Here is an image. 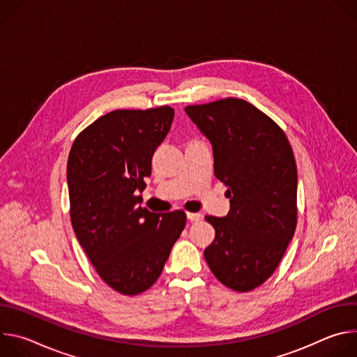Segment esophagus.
Segmentation results:
<instances>
[{
    "instance_id": "obj_1",
    "label": "esophagus",
    "mask_w": 357,
    "mask_h": 357,
    "mask_svg": "<svg viewBox=\"0 0 357 357\" xmlns=\"http://www.w3.org/2000/svg\"><path fill=\"white\" fill-rule=\"evenodd\" d=\"M186 218H188V220H190V222H199V220L202 219V215H200V213L188 212V213H186Z\"/></svg>"
}]
</instances>
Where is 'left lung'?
I'll return each instance as SVG.
<instances>
[{
	"label": "left lung",
	"instance_id": "8db88e82",
	"mask_svg": "<svg viewBox=\"0 0 357 357\" xmlns=\"http://www.w3.org/2000/svg\"><path fill=\"white\" fill-rule=\"evenodd\" d=\"M213 149L215 176L227 186L230 211L206 216L216 236L205 260L226 287L245 292L267 281L296 227L298 174L284 131L241 98L188 106Z\"/></svg>",
	"mask_w": 357,
	"mask_h": 357
}]
</instances>
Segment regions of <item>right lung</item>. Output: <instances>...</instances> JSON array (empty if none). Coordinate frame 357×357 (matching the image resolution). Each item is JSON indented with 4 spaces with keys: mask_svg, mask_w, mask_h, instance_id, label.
Wrapping results in <instances>:
<instances>
[{
    "mask_svg": "<svg viewBox=\"0 0 357 357\" xmlns=\"http://www.w3.org/2000/svg\"><path fill=\"white\" fill-rule=\"evenodd\" d=\"M174 109L114 110L75 139L68 160L70 220L90 263L124 295L146 291L162 273L186 215L139 203L152 155L169 132Z\"/></svg>",
    "mask_w": 357,
    "mask_h": 357,
    "instance_id": "obj_1",
    "label": "right lung"
}]
</instances>
